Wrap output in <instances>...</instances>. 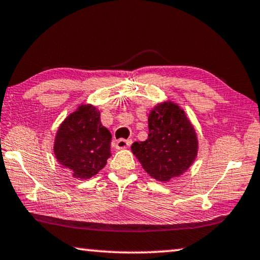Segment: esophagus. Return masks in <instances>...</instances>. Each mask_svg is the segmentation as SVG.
<instances>
[{
    "instance_id": "esophagus-1",
    "label": "esophagus",
    "mask_w": 260,
    "mask_h": 260,
    "mask_svg": "<svg viewBox=\"0 0 260 260\" xmlns=\"http://www.w3.org/2000/svg\"><path fill=\"white\" fill-rule=\"evenodd\" d=\"M132 144L131 140H125V139H119L115 141V148L116 149H125L128 148Z\"/></svg>"
}]
</instances>
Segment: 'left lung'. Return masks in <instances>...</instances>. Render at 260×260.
<instances>
[{
  "mask_svg": "<svg viewBox=\"0 0 260 260\" xmlns=\"http://www.w3.org/2000/svg\"><path fill=\"white\" fill-rule=\"evenodd\" d=\"M131 149L149 177L168 182L192 166L198 155L199 141L186 112L167 100L151 109L148 138L135 141Z\"/></svg>",
  "mask_w": 260,
  "mask_h": 260,
  "instance_id": "obj_1",
  "label": "left lung"
}]
</instances>
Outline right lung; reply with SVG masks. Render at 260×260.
Masks as SVG:
<instances>
[{
	"label": "right lung",
	"instance_id": "1",
	"mask_svg": "<svg viewBox=\"0 0 260 260\" xmlns=\"http://www.w3.org/2000/svg\"><path fill=\"white\" fill-rule=\"evenodd\" d=\"M112 135L101 123L100 111L90 104L78 106L56 131L54 154L76 179L98 174L111 156Z\"/></svg>",
	"mask_w": 260,
	"mask_h": 260
}]
</instances>
